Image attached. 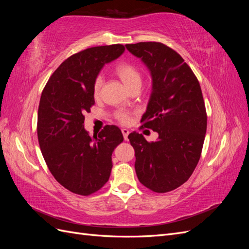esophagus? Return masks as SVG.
<instances>
[{"label": "esophagus", "mask_w": 249, "mask_h": 249, "mask_svg": "<svg viewBox=\"0 0 249 249\" xmlns=\"http://www.w3.org/2000/svg\"><path fill=\"white\" fill-rule=\"evenodd\" d=\"M122 132H123V135H124V140H125V141L129 140V139H127V136H129L130 131L127 130V129H123V130H122Z\"/></svg>", "instance_id": "obj_1"}]
</instances>
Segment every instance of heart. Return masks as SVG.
<instances>
[{
  "label": "heart",
  "instance_id": "heart-1",
  "mask_svg": "<svg viewBox=\"0 0 249 249\" xmlns=\"http://www.w3.org/2000/svg\"><path fill=\"white\" fill-rule=\"evenodd\" d=\"M115 72L118 76V78L122 80V82L124 83L127 90L136 85H141V74L139 71L130 63H124V62L119 63L116 66ZM102 83H103L102 77L101 76L97 77L93 85V92L95 95L99 94L100 89L102 87ZM116 117L123 124H127L130 122V115L124 111L118 112L116 114Z\"/></svg>",
  "mask_w": 249,
  "mask_h": 249
}]
</instances>
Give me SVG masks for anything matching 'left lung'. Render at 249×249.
I'll return each mask as SVG.
<instances>
[{
	"instance_id": "obj_1",
	"label": "left lung",
	"mask_w": 249,
	"mask_h": 249,
	"mask_svg": "<svg viewBox=\"0 0 249 249\" xmlns=\"http://www.w3.org/2000/svg\"><path fill=\"white\" fill-rule=\"evenodd\" d=\"M125 48L150 73L152 91L141 123L159 135L155 142L137 132L127 137L135 149L136 175L154 192L175 190L191 177L205 141L207 113L199 83L184 59L163 43Z\"/></svg>"
}]
</instances>
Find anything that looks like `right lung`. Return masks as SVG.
<instances>
[{
  "label": "right lung",
  "instance_id": "add662e5",
  "mask_svg": "<svg viewBox=\"0 0 249 249\" xmlns=\"http://www.w3.org/2000/svg\"><path fill=\"white\" fill-rule=\"evenodd\" d=\"M124 52L122 44H112L77 53L60 64L42 91L37 135L43 159L57 182L76 194L89 195L108 182L112 153L124 141L116 125L92 137L84 127L97 76Z\"/></svg>",
  "mask_w": 249,
  "mask_h": 249
}]
</instances>
